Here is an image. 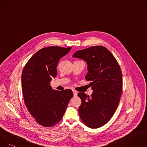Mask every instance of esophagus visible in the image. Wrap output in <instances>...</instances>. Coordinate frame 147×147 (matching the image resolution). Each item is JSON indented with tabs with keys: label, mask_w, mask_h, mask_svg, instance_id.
Returning <instances> with one entry per match:
<instances>
[{
	"label": "esophagus",
	"mask_w": 147,
	"mask_h": 147,
	"mask_svg": "<svg viewBox=\"0 0 147 147\" xmlns=\"http://www.w3.org/2000/svg\"><path fill=\"white\" fill-rule=\"evenodd\" d=\"M73 93H74V96H77L78 92H77L76 91L73 90Z\"/></svg>",
	"instance_id": "esophagus-1"
}]
</instances>
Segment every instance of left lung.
Wrapping results in <instances>:
<instances>
[{
  "label": "left lung",
  "mask_w": 147,
  "mask_h": 147,
  "mask_svg": "<svg viewBox=\"0 0 147 147\" xmlns=\"http://www.w3.org/2000/svg\"><path fill=\"white\" fill-rule=\"evenodd\" d=\"M73 57L87 63L86 79L91 82V96L84 92L78 95L82 100L79 113L82 121L94 129L106 124L115 111L122 93L120 67L112 53L102 46L91 47L75 52Z\"/></svg>",
  "instance_id": "8db88e82"
}]
</instances>
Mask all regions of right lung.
Here are the masks:
<instances>
[{
  "label": "right lung",
  "instance_id": "right-lung-1",
  "mask_svg": "<svg viewBox=\"0 0 147 147\" xmlns=\"http://www.w3.org/2000/svg\"><path fill=\"white\" fill-rule=\"evenodd\" d=\"M72 47H48L37 51L28 61L22 71L21 81L27 109L40 125L49 127L63 118L74 94L71 90H53L50 85L57 76L60 59Z\"/></svg>",
  "mask_w": 147,
  "mask_h": 147
}]
</instances>
